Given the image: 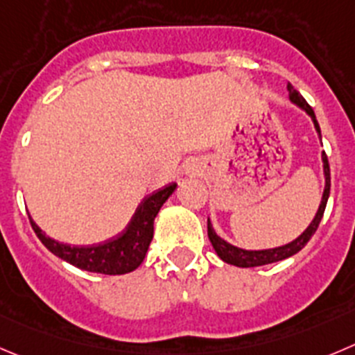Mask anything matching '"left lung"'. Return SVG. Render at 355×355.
I'll use <instances>...</instances> for the list:
<instances>
[{
    "mask_svg": "<svg viewBox=\"0 0 355 355\" xmlns=\"http://www.w3.org/2000/svg\"><path fill=\"white\" fill-rule=\"evenodd\" d=\"M288 90H289V99L293 101L295 104H298L302 110H305L306 113L312 116L313 125H315V130L319 132L320 136V129H319V123L315 120V113H313L312 107L309 106L305 99L302 97V94L288 83ZM322 164H324V175H326V188H324V193H322V200H320L319 205V211H317L315 218L313 221L310 223L309 228L300 235L298 239H295L293 242L289 244L281 245V248H275V249H265V251H245V249H239L235 245L228 244V242L223 241L221 237L216 235V232L212 230L211 221H207V235H209V241H211L212 248L214 251L218 252L219 258L223 259L225 263H230V265L235 266H242V268H251V266H261V265H268V263H275V261H281V259L289 258V256L296 254L298 251H302L303 248L306 245V242L312 239V235L315 234L317 226H319L320 219H322L324 214V209H326L327 204V197H329V188H331V175H329V162H327L326 153H322Z\"/></svg>",
    "mask_w": 355,
    "mask_h": 355,
    "instance_id": "1",
    "label": "left lung"
}]
</instances>
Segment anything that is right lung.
<instances>
[{"instance_id": "obj_1", "label": "right lung", "mask_w": 355, "mask_h": 355, "mask_svg": "<svg viewBox=\"0 0 355 355\" xmlns=\"http://www.w3.org/2000/svg\"><path fill=\"white\" fill-rule=\"evenodd\" d=\"M174 190L175 183H171L148 195L141 202L139 207L136 209L127 228L114 239H110V241L97 245H87V248L73 245L71 248V245L60 244V242L46 237L40 230V226L31 218L29 219H31L33 230L38 235L40 241L43 242V245L50 252L59 256L60 259L82 270H87V272L121 275V273L132 272L143 263L151 239H153L155 218H157L164 202L171 197Z\"/></svg>"}]
</instances>
